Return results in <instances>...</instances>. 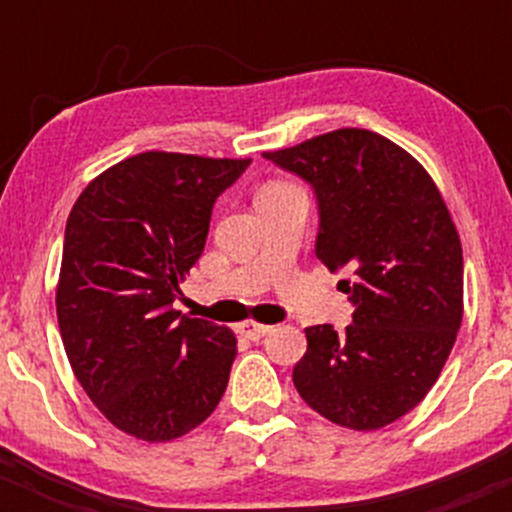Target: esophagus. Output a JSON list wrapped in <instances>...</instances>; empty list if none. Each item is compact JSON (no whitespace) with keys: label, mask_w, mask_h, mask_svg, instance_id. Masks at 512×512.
I'll list each match as a JSON object with an SVG mask.
<instances>
[{"label":"esophagus","mask_w":512,"mask_h":512,"mask_svg":"<svg viewBox=\"0 0 512 512\" xmlns=\"http://www.w3.org/2000/svg\"><path fill=\"white\" fill-rule=\"evenodd\" d=\"M240 332H243L248 339H252V342H257V339H262L264 334L272 332V327L262 325V322L248 320V322H240Z\"/></svg>","instance_id":"34e87169"}]
</instances>
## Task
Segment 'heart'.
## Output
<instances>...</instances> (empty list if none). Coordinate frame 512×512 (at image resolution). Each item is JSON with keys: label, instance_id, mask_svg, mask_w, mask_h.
Returning a JSON list of instances; mask_svg holds the SVG:
<instances>
[{"label": "heart", "instance_id": "heart-1", "mask_svg": "<svg viewBox=\"0 0 512 512\" xmlns=\"http://www.w3.org/2000/svg\"><path fill=\"white\" fill-rule=\"evenodd\" d=\"M284 187H291L286 185V182H269V185H264L260 190V195H264V192H276V190H284Z\"/></svg>", "mask_w": 512, "mask_h": 512}]
</instances>
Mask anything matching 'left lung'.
<instances>
[{
	"mask_svg": "<svg viewBox=\"0 0 512 512\" xmlns=\"http://www.w3.org/2000/svg\"><path fill=\"white\" fill-rule=\"evenodd\" d=\"M313 187L315 255L354 305L351 325L305 327L293 385L334 424L375 431L438 380L462 325V245L436 182L368 129H334L262 154Z\"/></svg>",
	"mask_w": 512,
	"mask_h": 512,
	"instance_id": "1",
	"label": "left lung"
}]
</instances>
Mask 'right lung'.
<instances>
[{
  "label": "right lung",
  "mask_w": 512,
  "mask_h": 512,
  "mask_svg": "<svg viewBox=\"0 0 512 512\" xmlns=\"http://www.w3.org/2000/svg\"><path fill=\"white\" fill-rule=\"evenodd\" d=\"M250 158L146 154L98 175L64 228L57 322L64 351L110 424L161 443L226 392L236 337L173 310L207 243L211 209Z\"/></svg>",
  "instance_id": "right-lung-1"
}]
</instances>
